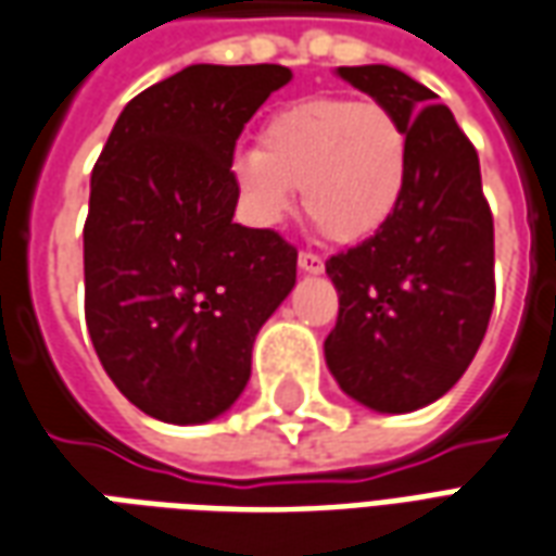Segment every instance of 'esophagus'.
Here are the masks:
<instances>
[{
  "mask_svg": "<svg viewBox=\"0 0 556 556\" xmlns=\"http://www.w3.org/2000/svg\"><path fill=\"white\" fill-rule=\"evenodd\" d=\"M299 269L308 271V275H317V271H323V257L314 254V251H302L299 254Z\"/></svg>",
  "mask_w": 556,
  "mask_h": 556,
  "instance_id": "obj_1",
  "label": "esophagus"
}]
</instances>
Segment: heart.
<instances>
[{
    "instance_id": "obj_1",
    "label": "heart",
    "mask_w": 556,
    "mask_h": 556,
    "mask_svg": "<svg viewBox=\"0 0 556 556\" xmlns=\"http://www.w3.org/2000/svg\"><path fill=\"white\" fill-rule=\"evenodd\" d=\"M410 173L407 128L380 101L305 98L278 110L260 149L233 155L239 203L257 227H278L296 206L326 239L362 242L395 215Z\"/></svg>"
}]
</instances>
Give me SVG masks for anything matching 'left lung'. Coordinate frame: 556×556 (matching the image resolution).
<instances>
[{"label":"left lung","mask_w":556,"mask_h":556,"mask_svg":"<svg viewBox=\"0 0 556 556\" xmlns=\"http://www.w3.org/2000/svg\"><path fill=\"white\" fill-rule=\"evenodd\" d=\"M338 74L404 122L410 173L383 230L326 260L338 290L326 365L365 407L410 413L446 395L485 338L494 215L476 146L428 86L389 65Z\"/></svg>","instance_id":"left-lung-1"}]
</instances>
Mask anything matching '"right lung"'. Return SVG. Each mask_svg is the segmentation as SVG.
I'll use <instances>...</instances> for the list:
<instances>
[{
	"label": "right lung",
	"instance_id": "right-lung-1",
	"mask_svg": "<svg viewBox=\"0 0 556 556\" xmlns=\"http://www.w3.org/2000/svg\"><path fill=\"white\" fill-rule=\"evenodd\" d=\"M285 65H191L128 101L92 170L86 326L122 395L161 422L215 419L296 285V248L233 224V152Z\"/></svg>",
	"mask_w": 556,
	"mask_h": 556
}]
</instances>
